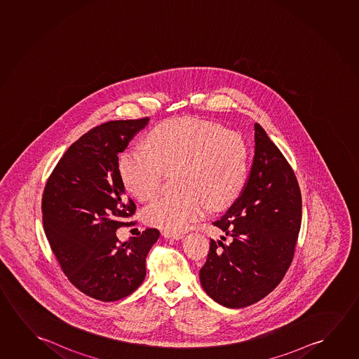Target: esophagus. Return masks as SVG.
I'll use <instances>...</instances> for the list:
<instances>
[{"label": "esophagus", "instance_id": "34e87169", "mask_svg": "<svg viewBox=\"0 0 359 359\" xmlns=\"http://www.w3.org/2000/svg\"><path fill=\"white\" fill-rule=\"evenodd\" d=\"M161 235L166 238H175V240H180V238H184V233L182 232H171L168 231V230H164V231H161Z\"/></svg>", "mask_w": 359, "mask_h": 359}]
</instances>
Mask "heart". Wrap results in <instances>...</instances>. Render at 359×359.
Listing matches in <instances>:
<instances>
[{
  "label": "heart",
  "instance_id": "obj_1",
  "mask_svg": "<svg viewBox=\"0 0 359 359\" xmlns=\"http://www.w3.org/2000/svg\"><path fill=\"white\" fill-rule=\"evenodd\" d=\"M165 171H177L180 190L154 196L143 219L151 226L184 231L208 215L210 206L225 209L243 193L250 172L248 145L212 121L170 119L150 132L147 148L127 150L119 161L121 180L139 200L149 199Z\"/></svg>",
  "mask_w": 359,
  "mask_h": 359
}]
</instances>
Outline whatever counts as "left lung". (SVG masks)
<instances>
[{"instance_id": "obj_1", "label": "left lung", "mask_w": 359, "mask_h": 359, "mask_svg": "<svg viewBox=\"0 0 359 359\" xmlns=\"http://www.w3.org/2000/svg\"><path fill=\"white\" fill-rule=\"evenodd\" d=\"M301 220L302 199L294 171L256 123L246 185L220 220L212 222L230 243L211 238L200 270L205 292L229 309L248 307L266 297L292 262Z\"/></svg>"}]
</instances>
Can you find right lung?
<instances>
[{
	"label": "right lung",
	"instance_id": "add662e5",
	"mask_svg": "<svg viewBox=\"0 0 359 359\" xmlns=\"http://www.w3.org/2000/svg\"><path fill=\"white\" fill-rule=\"evenodd\" d=\"M149 118L111 121L90 129L63 154L44 187L43 227L52 252L73 286L113 302L145 278V259L159 238L156 229L121 243L137 206L124 195L118 155Z\"/></svg>",
	"mask_w": 359,
	"mask_h": 359
}]
</instances>
